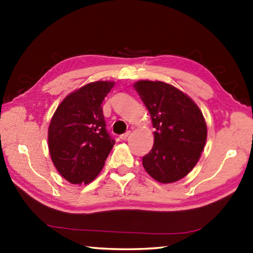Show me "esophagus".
Wrapping results in <instances>:
<instances>
[{"label": "esophagus", "mask_w": 253, "mask_h": 253, "mask_svg": "<svg viewBox=\"0 0 253 253\" xmlns=\"http://www.w3.org/2000/svg\"><path fill=\"white\" fill-rule=\"evenodd\" d=\"M129 135H130V131L128 130V131H126L125 134H123V135H121V139H123V140H125V139H127L128 137H129Z\"/></svg>", "instance_id": "obj_1"}]
</instances>
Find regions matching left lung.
Here are the masks:
<instances>
[{
  "label": "left lung",
  "instance_id": "obj_1",
  "mask_svg": "<svg viewBox=\"0 0 253 253\" xmlns=\"http://www.w3.org/2000/svg\"><path fill=\"white\" fill-rule=\"evenodd\" d=\"M134 88L155 128L144 169L160 183L177 182L193 169L204 149L208 128L202 111L186 93L163 81L139 80Z\"/></svg>",
  "mask_w": 253,
  "mask_h": 253
}]
</instances>
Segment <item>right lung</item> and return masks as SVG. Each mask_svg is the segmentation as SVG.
Returning a JSON list of instances; mask_svg holds the SVG:
<instances>
[{"label": "right lung", "mask_w": 253, "mask_h": 253, "mask_svg": "<svg viewBox=\"0 0 253 253\" xmlns=\"http://www.w3.org/2000/svg\"><path fill=\"white\" fill-rule=\"evenodd\" d=\"M114 81H95L68 95L48 129L51 160L71 184H88L101 172L115 139L106 130L101 104Z\"/></svg>", "instance_id": "obj_1"}]
</instances>
